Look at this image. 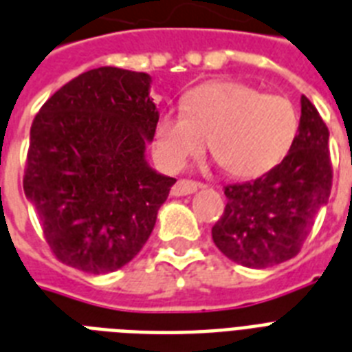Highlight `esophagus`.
<instances>
[{
	"instance_id": "34e87169",
	"label": "esophagus",
	"mask_w": 352,
	"mask_h": 352,
	"mask_svg": "<svg viewBox=\"0 0 352 352\" xmlns=\"http://www.w3.org/2000/svg\"><path fill=\"white\" fill-rule=\"evenodd\" d=\"M199 182H193V181H177L175 186L171 188V195L173 197H184V195H191V193H195L199 190Z\"/></svg>"
}]
</instances>
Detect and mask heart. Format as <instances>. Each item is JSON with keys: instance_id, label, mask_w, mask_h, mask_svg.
<instances>
[{"instance_id": "1", "label": "heart", "mask_w": 352, "mask_h": 352, "mask_svg": "<svg viewBox=\"0 0 352 352\" xmlns=\"http://www.w3.org/2000/svg\"><path fill=\"white\" fill-rule=\"evenodd\" d=\"M296 108L235 81L206 82L191 90L184 110H166L153 128V157L164 171H179L191 157L210 150L230 175L253 179L271 171L298 135Z\"/></svg>"}]
</instances>
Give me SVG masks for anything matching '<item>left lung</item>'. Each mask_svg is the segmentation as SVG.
Segmentation results:
<instances>
[{"mask_svg": "<svg viewBox=\"0 0 352 352\" xmlns=\"http://www.w3.org/2000/svg\"><path fill=\"white\" fill-rule=\"evenodd\" d=\"M298 135L285 159L253 182L226 186L224 215L211 236L226 256L253 270L293 258L329 202V130L305 96Z\"/></svg>", "mask_w": 352, "mask_h": 352, "instance_id": "left-lung-1", "label": "left lung"}]
</instances>
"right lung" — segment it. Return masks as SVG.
<instances>
[{
	"label": "right lung",
	"mask_w": 352,
	"mask_h": 352,
	"mask_svg": "<svg viewBox=\"0 0 352 352\" xmlns=\"http://www.w3.org/2000/svg\"><path fill=\"white\" fill-rule=\"evenodd\" d=\"M144 72L101 67L74 77L30 128L23 190L54 255L92 275L146 244L173 177L146 161L159 110Z\"/></svg>",
	"instance_id": "1"
}]
</instances>
